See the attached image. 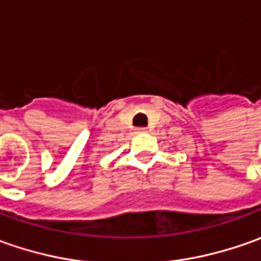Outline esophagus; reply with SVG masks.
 Segmentation results:
<instances>
[{"label": "esophagus", "mask_w": 261, "mask_h": 261, "mask_svg": "<svg viewBox=\"0 0 261 261\" xmlns=\"http://www.w3.org/2000/svg\"><path fill=\"white\" fill-rule=\"evenodd\" d=\"M142 132H146L145 127H138V129H136V134H142Z\"/></svg>", "instance_id": "1"}]
</instances>
